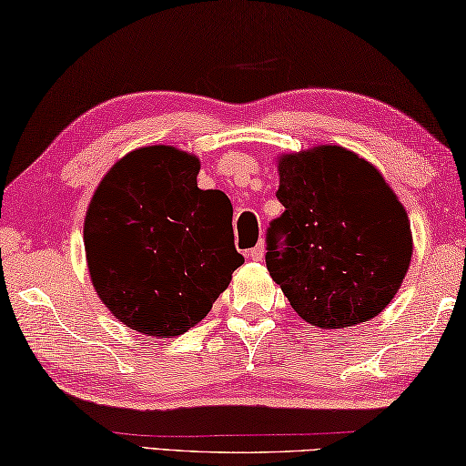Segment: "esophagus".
<instances>
[{
	"mask_svg": "<svg viewBox=\"0 0 466 466\" xmlns=\"http://www.w3.org/2000/svg\"><path fill=\"white\" fill-rule=\"evenodd\" d=\"M248 258H249V260H254V262H260L264 258V243H258L256 248H251L248 251Z\"/></svg>",
	"mask_w": 466,
	"mask_h": 466,
	"instance_id": "1",
	"label": "esophagus"
}]
</instances>
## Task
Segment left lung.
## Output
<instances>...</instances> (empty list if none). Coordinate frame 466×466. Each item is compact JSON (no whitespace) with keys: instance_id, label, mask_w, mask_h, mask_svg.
Segmentation results:
<instances>
[{"instance_id":"8db88e82","label":"left lung","mask_w":466,"mask_h":466,"mask_svg":"<svg viewBox=\"0 0 466 466\" xmlns=\"http://www.w3.org/2000/svg\"><path fill=\"white\" fill-rule=\"evenodd\" d=\"M279 202L266 266L289 303L318 328L376 318L402 285L413 254L405 206L382 173L342 147L279 157Z\"/></svg>"}]
</instances>
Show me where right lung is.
Returning a JSON list of instances; mask_svg holds the SVG:
<instances>
[{
    "label": "right lung",
    "mask_w": 466,
    "mask_h": 466,
    "mask_svg": "<svg viewBox=\"0 0 466 466\" xmlns=\"http://www.w3.org/2000/svg\"><path fill=\"white\" fill-rule=\"evenodd\" d=\"M198 157L175 147L136 148L98 183L84 218L96 295L136 332L173 339L208 314L243 256L233 206L198 187Z\"/></svg>",
    "instance_id": "1"
}]
</instances>
